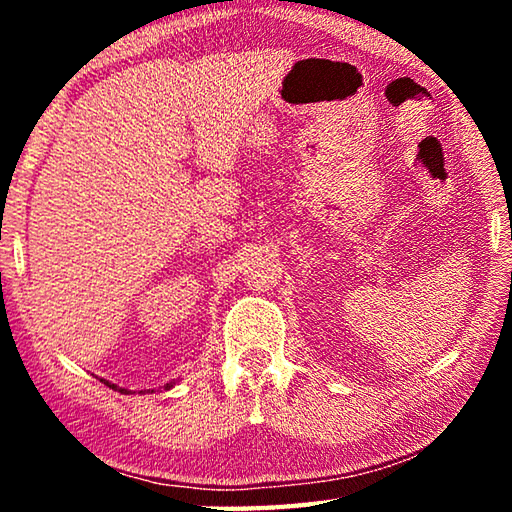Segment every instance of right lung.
Returning <instances> with one entry per match:
<instances>
[{"label": "right lung", "instance_id": "1", "mask_svg": "<svg viewBox=\"0 0 512 512\" xmlns=\"http://www.w3.org/2000/svg\"><path fill=\"white\" fill-rule=\"evenodd\" d=\"M103 384H106V386H110V388H117L115 384H110V381H103ZM171 386H173V384H167V386H164V388H171ZM119 391H121V393H128V391H126V388H119Z\"/></svg>", "mask_w": 512, "mask_h": 512}]
</instances>
